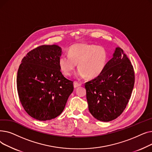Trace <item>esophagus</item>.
I'll return each instance as SVG.
<instances>
[{
  "label": "esophagus",
  "mask_w": 152,
  "mask_h": 152,
  "mask_svg": "<svg viewBox=\"0 0 152 152\" xmlns=\"http://www.w3.org/2000/svg\"><path fill=\"white\" fill-rule=\"evenodd\" d=\"M82 85V84L81 83H78V82H76L75 81L74 83V87L75 88H76V87H79V86H81Z\"/></svg>",
  "instance_id": "34e87169"
}]
</instances>
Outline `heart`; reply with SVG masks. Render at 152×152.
Instances as JSON below:
<instances>
[{"instance_id": "1", "label": "heart", "mask_w": 152, "mask_h": 152, "mask_svg": "<svg viewBox=\"0 0 152 152\" xmlns=\"http://www.w3.org/2000/svg\"><path fill=\"white\" fill-rule=\"evenodd\" d=\"M108 60V55L104 47L87 43L72 45L68 55H63L58 59V65L63 74L70 76L76 68L79 70L77 76L83 78L99 76L104 71Z\"/></svg>"}]
</instances>
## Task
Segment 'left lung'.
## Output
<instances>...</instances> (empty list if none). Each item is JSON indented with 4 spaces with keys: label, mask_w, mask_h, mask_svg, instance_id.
<instances>
[{
    "label": "left lung",
    "mask_w": 152,
    "mask_h": 152,
    "mask_svg": "<svg viewBox=\"0 0 152 152\" xmlns=\"http://www.w3.org/2000/svg\"><path fill=\"white\" fill-rule=\"evenodd\" d=\"M134 82L133 66L123 50L117 47L102 73L84 84L90 113L101 121L117 118L129 102Z\"/></svg>",
    "instance_id": "1"
}]
</instances>
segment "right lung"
Wrapping results in <instances>:
<instances>
[{
	"label": "right lung",
	"mask_w": 152,
	"mask_h": 152,
	"mask_svg": "<svg viewBox=\"0 0 152 152\" xmlns=\"http://www.w3.org/2000/svg\"><path fill=\"white\" fill-rule=\"evenodd\" d=\"M61 48L43 45L29 52L19 66L17 84L19 99L27 113L39 121L59 116L74 89L64 76L58 59Z\"/></svg>",
	"instance_id": "add662e5"
}]
</instances>
